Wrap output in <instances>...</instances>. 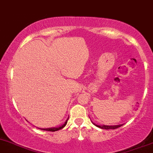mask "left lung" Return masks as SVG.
<instances>
[{"label": "left lung", "mask_w": 153, "mask_h": 153, "mask_svg": "<svg viewBox=\"0 0 153 153\" xmlns=\"http://www.w3.org/2000/svg\"><path fill=\"white\" fill-rule=\"evenodd\" d=\"M94 124V123H93ZM95 125V124H94ZM97 127L100 128H102V129H116V128H118L121 127L123 125H119V126H97V125H95Z\"/></svg>", "instance_id": "left-lung-1"}]
</instances>
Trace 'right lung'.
I'll return each instance as SVG.
<instances>
[{
    "label": "right lung",
    "mask_w": 153,
    "mask_h": 153,
    "mask_svg": "<svg viewBox=\"0 0 153 153\" xmlns=\"http://www.w3.org/2000/svg\"><path fill=\"white\" fill-rule=\"evenodd\" d=\"M68 119H69V118H68ZM68 119H67L66 122H65V124L62 125V126H60V127L50 128H40V129H41V130H44V131H59V130H60V129L63 128L65 127V126H66V125H67V123H68Z\"/></svg>",
    "instance_id": "add662e5"
}]
</instances>
